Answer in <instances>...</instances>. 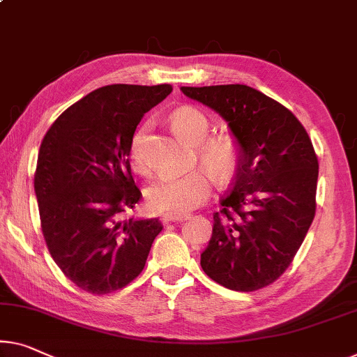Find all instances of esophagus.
Instances as JSON below:
<instances>
[{
  "label": "esophagus",
  "instance_id": "esophagus-1",
  "mask_svg": "<svg viewBox=\"0 0 357 357\" xmlns=\"http://www.w3.org/2000/svg\"><path fill=\"white\" fill-rule=\"evenodd\" d=\"M188 213H165L162 215V221L163 222H174V221H183L188 218Z\"/></svg>",
  "mask_w": 357,
  "mask_h": 357
}]
</instances>
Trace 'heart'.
<instances>
[{
    "mask_svg": "<svg viewBox=\"0 0 357 357\" xmlns=\"http://www.w3.org/2000/svg\"><path fill=\"white\" fill-rule=\"evenodd\" d=\"M172 126L190 144L197 146V153L218 179H229L241 162V149L231 136L220 135L206 137L210 121L204 112L194 107H181L172 115ZM146 128L132 136L130 160L136 169L144 168L142 141ZM211 190L210 174L197 168L185 173L157 174L146 189L147 204L152 210L162 213H183L202 204Z\"/></svg>",
    "mask_w": 357,
    "mask_h": 357,
    "instance_id": "obj_1",
    "label": "heart"
}]
</instances>
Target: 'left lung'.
I'll use <instances>...</instances> for the list:
<instances>
[{"mask_svg":"<svg viewBox=\"0 0 357 357\" xmlns=\"http://www.w3.org/2000/svg\"><path fill=\"white\" fill-rule=\"evenodd\" d=\"M181 91L220 114L241 149L231 192L213 215L202 269L226 289H263L289 268L314 220V147L289 109L247 84Z\"/></svg>","mask_w":357,"mask_h":357,"instance_id":"8db88e82","label":"left lung"}]
</instances>
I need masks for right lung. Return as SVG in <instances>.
<instances>
[{"mask_svg":"<svg viewBox=\"0 0 357 357\" xmlns=\"http://www.w3.org/2000/svg\"><path fill=\"white\" fill-rule=\"evenodd\" d=\"M172 84H109L62 112L41 142L35 173L41 231L52 259L94 295L123 289L144 269L163 229L125 215L141 199L130 144L146 112Z\"/></svg>","mask_w":357,"mask_h":357,"instance_id":"1","label":"right lung"}]
</instances>
